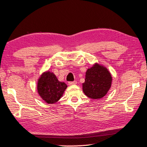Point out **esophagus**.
<instances>
[{
  "instance_id": "esophagus-1",
  "label": "esophagus",
  "mask_w": 147,
  "mask_h": 147,
  "mask_svg": "<svg viewBox=\"0 0 147 147\" xmlns=\"http://www.w3.org/2000/svg\"><path fill=\"white\" fill-rule=\"evenodd\" d=\"M77 81H74V82H68V85L71 86V85H76L77 84Z\"/></svg>"
}]
</instances>
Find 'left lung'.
Instances as JSON below:
<instances>
[{"instance_id":"1","label":"left lung","mask_w":147,"mask_h":147,"mask_svg":"<svg viewBox=\"0 0 147 147\" xmlns=\"http://www.w3.org/2000/svg\"><path fill=\"white\" fill-rule=\"evenodd\" d=\"M112 75L105 66L95 63L86 72L82 91L87 96L99 100L105 96L111 88Z\"/></svg>"}]
</instances>
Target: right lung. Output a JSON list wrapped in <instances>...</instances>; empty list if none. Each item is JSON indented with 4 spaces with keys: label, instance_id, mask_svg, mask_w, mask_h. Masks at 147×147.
I'll return each instance as SVG.
<instances>
[{
    "label": "right lung",
    "instance_id": "add662e5",
    "mask_svg": "<svg viewBox=\"0 0 147 147\" xmlns=\"http://www.w3.org/2000/svg\"><path fill=\"white\" fill-rule=\"evenodd\" d=\"M67 85L59 81L52 71H44L37 80V92L40 97L48 104H53L59 100L63 94Z\"/></svg>",
    "mask_w": 147,
    "mask_h": 147
}]
</instances>
